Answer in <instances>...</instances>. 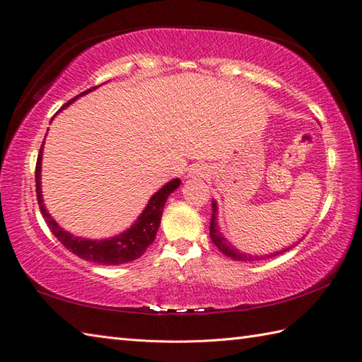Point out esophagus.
I'll return each instance as SVG.
<instances>
[{
	"label": "esophagus",
	"instance_id": "obj_1",
	"mask_svg": "<svg viewBox=\"0 0 362 362\" xmlns=\"http://www.w3.org/2000/svg\"><path fill=\"white\" fill-rule=\"evenodd\" d=\"M206 174H209V169H206L205 165H193L189 169V177L191 179H199V177H205Z\"/></svg>",
	"mask_w": 362,
	"mask_h": 362
}]
</instances>
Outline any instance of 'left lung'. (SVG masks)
<instances>
[{"mask_svg": "<svg viewBox=\"0 0 362 362\" xmlns=\"http://www.w3.org/2000/svg\"><path fill=\"white\" fill-rule=\"evenodd\" d=\"M211 206H213V214H211V222H210V238H211V241L214 243V245H216V247L222 253H224L226 257H230V258L235 259V261H258V259L272 258V257L280 255V253H283V252H288L289 249H292V247H294V245H297L300 241H302V240H300L298 243L289 245V247L283 249L280 252H275V253H269V255H259V257H257V255H247V253H244V252H240L238 249H235L233 245L230 244L224 236H222V233L218 230V222H216V214H218V204H216V201L211 202Z\"/></svg>", "mask_w": 362, "mask_h": 362, "instance_id": "1", "label": "left lung"}]
</instances>
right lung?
Wrapping results in <instances>:
<instances>
[{"label":"right lung","instance_id":"right-lung-1","mask_svg":"<svg viewBox=\"0 0 362 362\" xmlns=\"http://www.w3.org/2000/svg\"><path fill=\"white\" fill-rule=\"evenodd\" d=\"M95 88L96 87H91L86 91H82L81 95L73 98L71 101H68L64 107L70 105L74 99L87 95L88 91ZM42 157H43V144L40 148V152H38L37 165H35V193H37L38 206H40V211L43 214V219L51 228L52 235L56 236L68 250L73 252L74 255H78L82 259L93 261V263L103 264V266H117V264L130 263V261H135L136 258H140L143 255L146 249H148L153 243V240H156L157 230L160 227L161 213H163V206L166 204L168 196L180 185V180L174 179L171 182H168L163 188H160L157 193L151 197L149 204L146 205L144 211L140 214V218L136 219L135 224L130 228H127L124 233L113 236L110 240H86V238H79L65 232V230L52 219L48 210L45 209L43 196H42V183H40Z\"/></svg>","mask_w":362,"mask_h":362}]
</instances>
